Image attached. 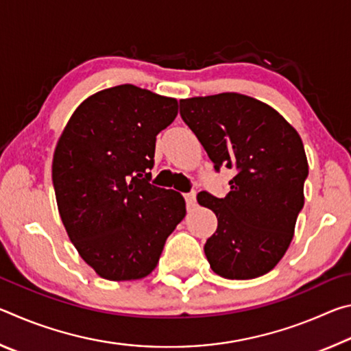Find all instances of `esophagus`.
<instances>
[{
  "mask_svg": "<svg viewBox=\"0 0 351 351\" xmlns=\"http://www.w3.org/2000/svg\"><path fill=\"white\" fill-rule=\"evenodd\" d=\"M184 198H186L187 207H192V206H195V203H197V193H195V192L186 193V195H184Z\"/></svg>",
  "mask_w": 351,
  "mask_h": 351,
  "instance_id": "esophagus-1",
  "label": "esophagus"
}]
</instances>
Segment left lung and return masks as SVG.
<instances>
[{
    "label": "left lung",
    "instance_id": "left-lung-1",
    "mask_svg": "<svg viewBox=\"0 0 351 351\" xmlns=\"http://www.w3.org/2000/svg\"><path fill=\"white\" fill-rule=\"evenodd\" d=\"M180 114L204 147L213 169H234L224 198L198 193L217 215L204 254L212 271L230 280L269 272L293 240L308 176L299 133L257 99L237 93L180 100Z\"/></svg>",
    "mask_w": 351,
    "mask_h": 351
}]
</instances>
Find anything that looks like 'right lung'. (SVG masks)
Segmentation results:
<instances>
[{
    "label": "right lung",
    "instance_id": "right-lung-1",
    "mask_svg": "<svg viewBox=\"0 0 351 351\" xmlns=\"http://www.w3.org/2000/svg\"><path fill=\"white\" fill-rule=\"evenodd\" d=\"M176 114L175 99L119 85L88 97L58 139L52 184L60 218L106 280L150 274L186 215L180 193L150 184L156 136Z\"/></svg>",
    "mask_w": 351,
    "mask_h": 351
}]
</instances>
